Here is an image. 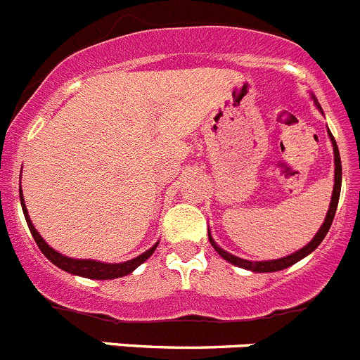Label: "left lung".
<instances>
[{"instance_id":"obj_1","label":"left lung","mask_w":360,"mask_h":360,"mask_svg":"<svg viewBox=\"0 0 360 360\" xmlns=\"http://www.w3.org/2000/svg\"><path fill=\"white\" fill-rule=\"evenodd\" d=\"M314 102H316V108L321 111V108H320V104H318L316 98H314ZM328 138H330L332 146H334V166H336V167H334V191H332L330 207H328L327 215H325L323 224L320 226V229H318V233L313 237V240H311L307 245H304L302 249H299L297 252H293V255L285 256V258L269 259V262H249V259H244V258H238V256L229 255L228 251H224V249L219 248V245L215 244L214 238H212L210 229H208V240H210L212 248H214L215 251H217L219 255H221L222 258L226 259V262L233 263V265L240 266V269L252 270V272H277V270L288 269V266L295 265L297 262H300L302 258H306L307 255H311V252H313L314 249H316L318 245L321 244V240H323L325 235L328 233V229H330L332 221H334V215H336L338 201H340V193H341V157H340V150H338L336 139H334V136L330 134V131H328Z\"/></svg>"}]
</instances>
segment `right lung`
<instances>
[{"label":"right lung","instance_id":"obj_1","mask_svg":"<svg viewBox=\"0 0 360 360\" xmlns=\"http://www.w3.org/2000/svg\"><path fill=\"white\" fill-rule=\"evenodd\" d=\"M20 193V205H22V212H24V217H26V222H28V228L32 231L33 238H35L37 245H39L40 251L44 252L47 259L51 263H54L56 266H60L61 270L68 274H74V276H81V277H88V279H116V277H123L127 274H131L132 270L138 269L141 263H145L150 256L153 255V251L157 249L159 242H157L153 248H150L148 251L139 255L138 258H132L129 262H123V263H104V262H97V259H75V258H68V256L60 255L58 251H54L42 237L40 233L35 229L33 226L32 219H30L28 210H26V205H24V198H22V191Z\"/></svg>","mask_w":360,"mask_h":360}]
</instances>
